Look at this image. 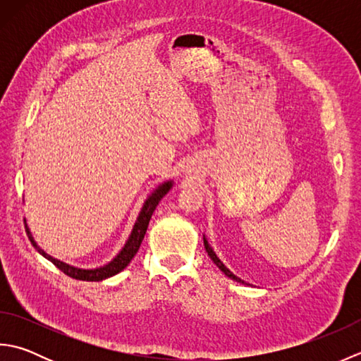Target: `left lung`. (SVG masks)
<instances>
[{
    "label": "left lung",
    "instance_id": "8db88e82",
    "mask_svg": "<svg viewBox=\"0 0 361 361\" xmlns=\"http://www.w3.org/2000/svg\"><path fill=\"white\" fill-rule=\"evenodd\" d=\"M203 242H204V248H206V252H208V256L212 259V262L216 264V265L220 268V270L224 271V273L228 276V278H231V279H234V281H237V282H242V283H243V281H242L240 278H237L235 274H233V273L229 271L228 268L224 265V262H221V260L217 257V255H216V252H214V250L209 247V243H208V240L204 239V237H203Z\"/></svg>",
    "mask_w": 361,
    "mask_h": 361
}]
</instances>
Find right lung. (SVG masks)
I'll return each mask as SVG.
<instances>
[{
  "label": "right lung",
  "mask_w": 361,
  "mask_h": 361,
  "mask_svg": "<svg viewBox=\"0 0 361 361\" xmlns=\"http://www.w3.org/2000/svg\"><path fill=\"white\" fill-rule=\"evenodd\" d=\"M171 188H172V181H166L161 186H158L155 190H153L147 200L144 202L142 209L140 212V216H137V219H136V224L132 229V234H130L128 240L124 245V248L119 251V255L114 257L110 264H106L101 268H94V270H82V268L71 267L65 262H60V260H57V259H54L52 256L48 255V252H44L34 240V237H32V234H30V229L26 225V220H25L26 234L29 237L30 243L34 245V248L40 252L42 256L51 260V262L56 265L59 270H62L66 276H70V278L78 279V281H102L106 278H111V276L118 274L119 271L124 270V268L130 264V260L135 257L137 250H140V247H141V242L144 239L145 231H147V226H149V221L152 219L153 211H155L158 203L161 202V198H163L169 192V190H171Z\"/></svg>",
  "instance_id": "add662e5"
}]
</instances>
